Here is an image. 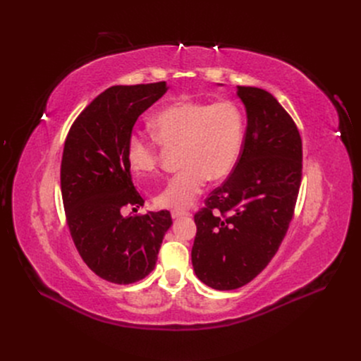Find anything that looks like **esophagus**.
<instances>
[{
  "mask_svg": "<svg viewBox=\"0 0 361 361\" xmlns=\"http://www.w3.org/2000/svg\"><path fill=\"white\" fill-rule=\"evenodd\" d=\"M191 216L190 212H171V217L173 219H180V217H188Z\"/></svg>",
  "mask_w": 361,
  "mask_h": 361,
  "instance_id": "esophagus-1",
  "label": "esophagus"
}]
</instances>
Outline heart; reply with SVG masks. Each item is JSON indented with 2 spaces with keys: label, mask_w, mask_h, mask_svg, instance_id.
I'll use <instances>...</instances> for the list:
<instances>
[{
  "label": "heart",
  "mask_w": 361,
  "mask_h": 361,
  "mask_svg": "<svg viewBox=\"0 0 361 361\" xmlns=\"http://www.w3.org/2000/svg\"><path fill=\"white\" fill-rule=\"evenodd\" d=\"M149 123L157 140L133 132L126 147L128 164L136 176H152L159 169V144L179 147L183 169L154 198L159 207L173 212L190 209L207 179H225L244 144V114L232 101H176L160 109Z\"/></svg>",
  "instance_id": "obj_1"
}]
</instances>
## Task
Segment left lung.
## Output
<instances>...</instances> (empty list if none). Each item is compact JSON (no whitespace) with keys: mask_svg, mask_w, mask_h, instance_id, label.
I'll return each mask as SVG.
<instances>
[{"mask_svg":"<svg viewBox=\"0 0 361 361\" xmlns=\"http://www.w3.org/2000/svg\"><path fill=\"white\" fill-rule=\"evenodd\" d=\"M247 130L229 178L195 213L192 266L219 290L251 282L273 259L293 220L302 175V144L294 120L270 92L238 87Z\"/></svg>","mask_w":361,"mask_h":361,"instance_id":"8db88e82","label":"left lung"}]
</instances>
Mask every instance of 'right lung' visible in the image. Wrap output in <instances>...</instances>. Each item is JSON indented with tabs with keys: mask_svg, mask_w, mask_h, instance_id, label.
I'll return each instance as SVG.
<instances>
[{
	"mask_svg": "<svg viewBox=\"0 0 361 361\" xmlns=\"http://www.w3.org/2000/svg\"><path fill=\"white\" fill-rule=\"evenodd\" d=\"M166 91V82L106 90L78 116L64 142L60 179L68 229L82 260L111 283L148 276L171 226L167 210L120 213L126 205L144 204L132 182L126 147L136 120Z\"/></svg>",
	"mask_w": 361,
	"mask_h": 361,
	"instance_id": "add662e5",
	"label": "right lung"
}]
</instances>
